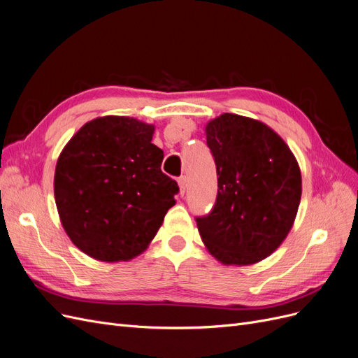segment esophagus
I'll list each match as a JSON object with an SVG mask.
<instances>
[{
	"mask_svg": "<svg viewBox=\"0 0 358 358\" xmlns=\"http://www.w3.org/2000/svg\"><path fill=\"white\" fill-rule=\"evenodd\" d=\"M178 187H180V194L182 196L184 193H186V189H187V178L186 177H180L178 178Z\"/></svg>",
	"mask_w": 358,
	"mask_h": 358,
	"instance_id": "34e87169",
	"label": "esophagus"
}]
</instances>
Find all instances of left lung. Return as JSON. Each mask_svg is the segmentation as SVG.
Masks as SVG:
<instances>
[{
    "label": "left lung",
    "instance_id": "obj_1",
    "mask_svg": "<svg viewBox=\"0 0 358 358\" xmlns=\"http://www.w3.org/2000/svg\"><path fill=\"white\" fill-rule=\"evenodd\" d=\"M217 166L213 211L198 217L201 239L218 262L248 266L269 257L290 232L302 176L282 138L260 120L223 113L205 126Z\"/></svg>",
    "mask_w": 358,
    "mask_h": 358
}]
</instances>
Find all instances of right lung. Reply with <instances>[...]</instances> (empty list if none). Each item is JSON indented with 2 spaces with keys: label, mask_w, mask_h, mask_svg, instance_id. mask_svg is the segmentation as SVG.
<instances>
[{
  "label": "right lung",
  "mask_w": 358,
  "mask_h": 358,
  "mask_svg": "<svg viewBox=\"0 0 358 358\" xmlns=\"http://www.w3.org/2000/svg\"><path fill=\"white\" fill-rule=\"evenodd\" d=\"M155 124L103 116L80 128L57 157L55 201L73 244L89 257L128 262L147 250L176 205V180L160 165Z\"/></svg>",
  "instance_id": "right-lung-1"
}]
</instances>
